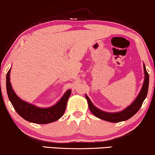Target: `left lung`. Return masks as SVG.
I'll return each instance as SVG.
<instances>
[{
    "label": "left lung",
    "mask_w": 155,
    "mask_h": 155,
    "mask_svg": "<svg viewBox=\"0 0 155 155\" xmlns=\"http://www.w3.org/2000/svg\"><path fill=\"white\" fill-rule=\"evenodd\" d=\"M144 74H145V77H144V81L143 84L142 90H141L140 93L139 94L138 97L135 99V101L131 104L130 107H127L124 110L120 111V112L117 113H107L104 111L99 110L97 107H95L91 103V100L89 98L86 96V99H87L88 104H89V107L90 111L93 114L94 116L98 118L103 119V120L110 121V122H119V121H122L127 120V119H130L131 117L134 116L137 111L140 110V107H142L143 101L147 95L148 88H149V74L147 71L145 66L144 64Z\"/></svg>",
    "instance_id": "1"
}]
</instances>
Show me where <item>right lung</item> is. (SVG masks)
I'll return each mask as SVG.
<instances>
[{
	"label": "right lung",
	"mask_w": 155,
	"mask_h": 155,
	"mask_svg": "<svg viewBox=\"0 0 155 155\" xmlns=\"http://www.w3.org/2000/svg\"><path fill=\"white\" fill-rule=\"evenodd\" d=\"M10 71L11 69H9L6 75L7 94L13 108L22 118L31 122L42 124L51 123L63 116L68 97L71 93V90H68L60 101L53 107L45 109L38 108L21 100L15 94L10 82Z\"/></svg>",
	"instance_id": "1"
}]
</instances>
